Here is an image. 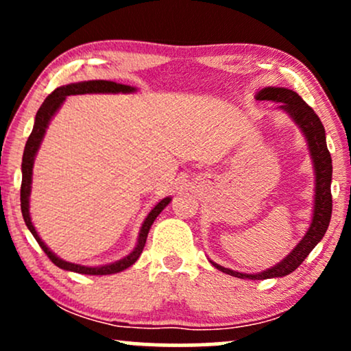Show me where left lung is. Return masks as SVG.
<instances>
[{
	"instance_id": "1",
	"label": "left lung",
	"mask_w": 351,
	"mask_h": 351,
	"mask_svg": "<svg viewBox=\"0 0 351 351\" xmlns=\"http://www.w3.org/2000/svg\"><path fill=\"white\" fill-rule=\"evenodd\" d=\"M256 97L258 100H271V102L280 104V110L286 112L292 118L300 131L304 132L308 143V150L313 160L315 167V206H313V217L305 237L300 239V243L292 249L289 256L282 258L275 267L268 268L265 271L254 273H239L230 268H225L219 263L210 261V263L217 270L227 273V275L243 278V280H268V278H281L289 275L305 261L306 256L313 251V247L323 239L326 230L329 227L330 214H332V195H330V180H332V160L330 153L326 145V132L323 123L319 121L318 114L313 112V108L308 107L304 102V99L294 90L286 88H263L257 93Z\"/></svg>"
}]
</instances>
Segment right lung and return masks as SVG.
<instances>
[{
	"label": "right lung",
	"mask_w": 351,
	"mask_h": 351,
	"mask_svg": "<svg viewBox=\"0 0 351 351\" xmlns=\"http://www.w3.org/2000/svg\"><path fill=\"white\" fill-rule=\"evenodd\" d=\"M136 88L132 86H126V84H119L114 83V81H105V80H93V81H81V83H71L66 86H60L57 88L54 93L49 94L46 97L45 102L38 110L36 117H35V124H33V131L28 137V141L25 143V150H23V158H22V186H21V208H22V215L23 220H25V225L30 230L33 237L40 244L43 251L46 252V256L51 258L52 263H56L57 267L62 268V270L66 271H75V273H83V275H112V273H119L123 270H126L131 265L136 263V261L141 257V254L143 251V246L147 243V237L148 232H150L153 222L155 219L160 215L162 209L166 208L167 204L171 203V198L161 199L155 208L150 210V214L147 215V219L143 220L141 233H138V239L134 251L129 254V256L123 257L121 261H117L113 263H108V265H102V267H86V265H78V263H71L66 261H62L60 257H57L54 252L51 251L49 247L43 243V239L40 238V234L36 233L35 227L32 223V217H30V191H32V176H33V162H35V156L38 148L41 145L43 137H45L46 129L49 126V121L52 117L57 113V110L62 107L64 100L66 99V95H76V94H131L136 93Z\"/></svg>",
	"instance_id": "1"
}]
</instances>
